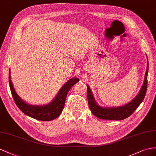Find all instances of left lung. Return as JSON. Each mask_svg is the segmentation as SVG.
Segmentation results:
<instances>
[{
  "label": "left lung",
  "mask_w": 156,
  "mask_h": 156,
  "mask_svg": "<svg viewBox=\"0 0 156 156\" xmlns=\"http://www.w3.org/2000/svg\"><path fill=\"white\" fill-rule=\"evenodd\" d=\"M147 73H148V61L147 62V69L145 74L144 82L142 85L141 90L133 100H132L128 104L121 107H113V108H107V107H99L95 103L93 95L91 92L89 86H87V101L89 107L95 117L99 119L104 120H115V121H121L123 120L133 113L134 111L138 108L142 102L147 90Z\"/></svg>",
  "instance_id": "8db88e82"
}]
</instances>
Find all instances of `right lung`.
I'll return each instance as SVG.
<instances>
[{"instance_id":"1","label":"right lung","mask_w":156,"mask_h":156,"mask_svg":"<svg viewBox=\"0 0 156 156\" xmlns=\"http://www.w3.org/2000/svg\"><path fill=\"white\" fill-rule=\"evenodd\" d=\"M9 78L12 95L18 108L27 116L43 121H51L57 118L61 115L65 106L66 98L69 91L76 83L79 82V79L77 78H71L62 87L54 100L49 104L44 106H34L27 104L19 98L12 83L10 70Z\"/></svg>"}]
</instances>
